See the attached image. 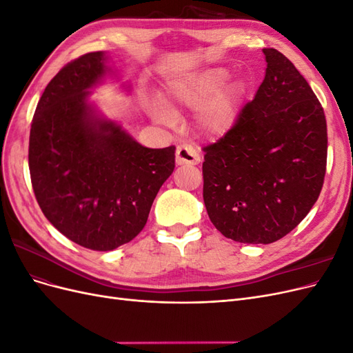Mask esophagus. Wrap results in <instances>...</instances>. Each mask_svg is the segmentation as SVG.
<instances>
[{
	"mask_svg": "<svg viewBox=\"0 0 353 353\" xmlns=\"http://www.w3.org/2000/svg\"><path fill=\"white\" fill-rule=\"evenodd\" d=\"M176 165L178 166H193L200 163V154L196 148L187 144H181L176 147Z\"/></svg>",
	"mask_w": 353,
	"mask_h": 353,
	"instance_id": "esophagus-1",
	"label": "esophagus"
}]
</instances>
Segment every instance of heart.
Here are the masks:
<instances>
[{
	"instance_id": "obj_1",
	"label": "heart",
	"mask_w": 353,
	"mask_h": 353,
	"mask_svg": "<svg viewBox=\"0 0 353 353\" xmlns=\"http://www.w3.org/2000/svg\"><path fill=\"white\" fill-rule=\"evenodd\" d=\"M225 68H206L190 72L169 82L165 108L169 116L179 109L196 110L194 122L201 134L221 138L236 126L245 97V87L239 79H228Z\"/></svg>"
}]
</instances>
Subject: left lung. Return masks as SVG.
Wrapping results in <instances>:
<instances>
[{
  "label": "left lung",
  "mask_w": 353,
  "mask_h": 353,
  "mask_svg": "<svg viewBox=\"0 0 353 353\" xmlns=\"http://www.w3.org/2000/svg\"><path fill=\"white\" fill-rule=\"evenodd\" d=\"M265 78L232 130L203 148V200L227 239L270 244L296 228L321 193L324 110L280 51L263 48Z\"/></svg>",
  "instance_id": "obj_1"
}]
</instances>
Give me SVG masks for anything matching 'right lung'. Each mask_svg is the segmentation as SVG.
Returning a JSON list of instances; mask_svg holds the SVG:
<instances>
[{
	"mask_svg": "<svg viewBox=\"0 0 353 353\" xmlns=\"http://www.w3.org/2000/svg\"><path fill=\"white\" fill-rule=\"evenodd\" d=\"M104 51L63 68L42 94L29 137L38 205L73 243L108 252L144 228L160 187L174 172L175 147L148 148L91 100L112 81ZM122 90L131 92V83Z\"/></svg>",
	"mask_w": 353,
	"mask_h": 353,
	"instance_id": "add662e5",
	"label": "right lung"
}]
</instances>
